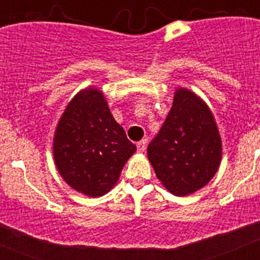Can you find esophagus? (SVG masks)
<instances>
[{
  "label": "esophagus",
  "instance_id": "34e87169",
  "mask_svg": "<svg viewBox=\"0 0 260 260\" xmlns=\"http://www.w3.org/2000/svg\"><path fill=\"white\" fill-rule=\"evenodd\" d=\"M147 147V139H143V141L138 142L137 143V148L139 152H144V150H146Z\"/></svg>",
  "mask_w": 260,
  "mask_h": 260
}]
</instances>
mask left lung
Segmentation results:
<instances>
[{
    "mask_svg": "<svg viewBox=\"0 0 260 260\" xmlns=\"http://www.w3.org/2000/svg\"><path fill=\"white\" fill-rule=\"evenodd\" d=\"M147 155L156 177L177 197L194 194L219 171L222 143L210 107L187 88L176 89L169 113Z\"/></svg>",
    "mask_w": 260,
    "mask_h": 260,
    "instance_id": "obj_1",
    "label": "left lung"
}]
</instances>
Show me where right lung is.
<instances>
[{
  "label": "right lung",
  "mask_w": 260,
  "mask_h": 260,
  "mask_svg": "<svg viewBox=\"0 0 260 260\" xmlns=\"http://www.w3.org/2000/svg\"><path fill=\"white\" fill-rule=\"evenodd\" d=\"M137 147L116 122L103 91L89 86L71 99L56 126L53 158L75 191L98 198L113 189Z\"/></svg>",
  "instance_id": "add662e5"
}]
</instances>
